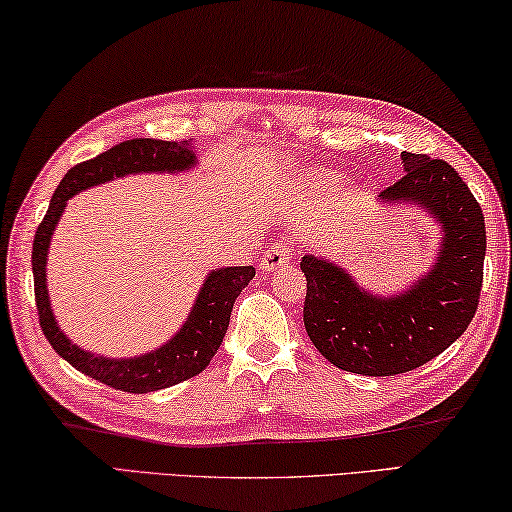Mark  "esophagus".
<instances>
[{
	"instance_id": "esophagus-1",
	"label": "esophagus",
	"mask_w": 512,
	"mask_h": 512,
	"mask_svg": "<svg viewBox=\"0 0 512 512\" xmlns=\"http://www.w3.org/2000/svg\"><path fill=\"white\" fill-rule=\"evenodd\" d=\"M290 261H292L290 247L285 245V242H279V245H272L270 249L265 251L263 258H261V263H258V265H261V270L265 274H270L274 270H279V267L290 265Z\"/></svg>"
}]
</instances>
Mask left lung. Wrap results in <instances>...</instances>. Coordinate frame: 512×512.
I'll list each match as a JSON object with an SVG mask.
<instances>
[{"label":"left lung","instance_id":"8db88e82","mask_svg":"<svg viewBox=\"0 0 512 512\" xmlns=\"http://www.w3.org/2000/svg\"><path fill=\"white\" fill-rule=\"evenodd\" d=\"M400 157L405 175L378 202L414 204L434 218L441 242L429 270L405 290L375 294L324 256L301 261L310 342L337 369L375 378L414 371L465 333L479 306L486 258V222L461 175L443 159Z\"/></svg>","mask_w":512,"mask_h":512}]
</instances>
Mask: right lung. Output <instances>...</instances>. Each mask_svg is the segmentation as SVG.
Returning a JSON list of instances; mask_svg holds the SVG:
<instances>
[{"label": "right lung", "mask_w": 512, "mask_h": 512, "mask_svg": "<svg viewBox=\"0 0 512 512\" xmlns=\"http://www.w3.org/2000/svg\"><path fill=\"white\" fill-rule=\"evenodd\" d=\"M197 155L191 141H157V139H130L119 146L101 152L94 159L78 164L62 177L60 186L51 197L49 211L44 215L33 238V283L35 306H38L40 326L62 360H67L76 371L89 375L107 387L148 393L184 382L202 373L224 339L229 328L233 301L242 288L254 279L256 270L251 265L218 267L206 274L200 292H197L191 312L182 328L166 344L134 357H107L80 348L62 333L58 319L51 310L47 290V258L49 245L62 218L67 202L85 188L112 182V179L139 175V173H188L195 168Z\"/></svg>", "instance_id": "1"}]
</instances>
